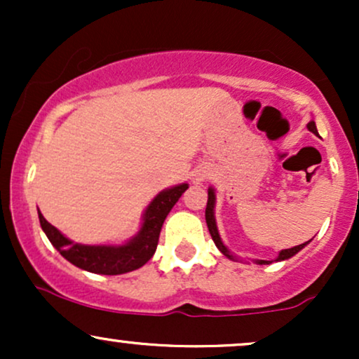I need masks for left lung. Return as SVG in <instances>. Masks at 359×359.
I'll list each match as a JSON object with an SVG mask.
<instances>
[{
    "mask_svg": "<svg viewBox=\"0 0 359 359\" xmlns=\"http://www.w3.org/2000/svg\"><path fill=\"white\" fill-rule=\"evenodd\" d=\"M307 128H309V131H312V133L317 135V128H316V123L314 121L309 123ZM214 201H216V196H214L212 189H209V191H208V205H205V222H208V228H209V233H211L212 241L216 243V246H217V248H219L221 253L224 255V257H228V258L233 259V255L229 253L228 248H226L224 245H222V241H221V238H219V233H217L216 219H214ZM307 243H302V245L294 246V248L282 250V251H280L278 258L275 259V262H280V259H287V258L294 257V255L299 253V251L302 250L304 246L307 245ZM258 263H259V265H269V263H271V262H269V259H258Z\"/></svg>",
    "mask_w": 359,
    "mask_h": 359,
    "instance_id": "1",
    "label": "left lung"
}]
</instances>
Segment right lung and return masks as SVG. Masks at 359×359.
I'll list each match as a JSON object with an SVG mask.
<instances>
[{"mask_svg": "<svg viewBox=\"0 0 359 359\" xmlns=\"http://www.w3.org/2000/svg\"><path fill=\"white\" fill-rule=\"evenodd\" d=\"M187 187V184H182L160 192L147 208L140 233L123 246H88L72 243L59 229L53 228L42 212H39L40 226L57 251L72 265L100 275L128 273L143 266L154 257L163 221Z\"/></svg>", "mask_w": 359, "mask_h": 359, "instance_id": "1", "label": "right lung"}]
</instances>
